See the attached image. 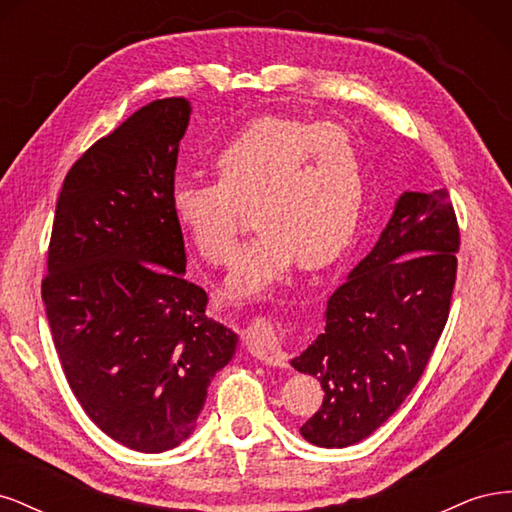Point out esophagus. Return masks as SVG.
I'll list each match as a JSON object with an SVG mask.
<instances>
[{
  "mask_svg": "<svg viewBox=\"0 0 512 512\" xmlns=\"http://www.w3.org/2000/svg\"><path fill=\"white\" fill-rule=\"evenodd\" d=\"M243 344L247 352L254 354L262 363L275 367H286V356L277 342L273 324L269 320H256L252 327H247L243 333Z\"/></svg>",
  "mask_w": 512,
  "mask_h": 512,
  "instance_id": "1",
  "label": "esophagus"
}]
</instances>
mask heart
<instances>
[{"label": "heart", "instance_id": "obj_1", "mask_svg": "<svg viewBox=\"0 0 512 512\" xmlns=\"http://www.w3.org/2000/svg\"><path fill=\"white\" fill-rule=\"evenodd\" d=\"M220 179H179L170 190L175 220L211 265L235 252L247 220L258 228L237 256L230 294L250 297L288 273L324 269L346 252L367 200V164L342 126L260 115L215 156Z\"/></svg>", "mask_w": 512, "mask_h": 512}]
</instances>
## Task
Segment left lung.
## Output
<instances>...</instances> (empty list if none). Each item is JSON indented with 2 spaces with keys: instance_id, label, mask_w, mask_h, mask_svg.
Returning a JSON list of instances; mask_svg holds the SVG:
<instances>
[{
  "instance_id": "1",
  "label": "left lung",
  "mask_w": 512,
  "mask_h": 512,
  "mask_svg": "<svg viewBox=\"0 0 512 512\" xmlns=\"http://www.w3.org/2000/svg\"><path fill=\"white\" fill-rule=\"evenodd\" d=\"M459 224L448 192H404L378 243L327 303V324L292 367L320 380L301 436L361 442L412 393L451 312Z\"/></svg>"
}]
</instances>
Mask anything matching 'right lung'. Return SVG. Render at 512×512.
I'll return each instance as SVG.
<instances>
[{"instance_id": "right-lung-1", "label": "right lung", "mask_w": 512, "mask_h": 512, "mask_svg": "<svg viewBox=\"0 0 512 512\" xmlns=\"http://www.w3.org/2000/svg\"><path fill=\"white\" fill-rule=\"evenodd\" d=\"M190 102L138 108L72 164L57 198L42 301L66 380L106 436L141 453L190 438L237 335L188 282L170 207Z\"/></svg>"}]
</instances>
